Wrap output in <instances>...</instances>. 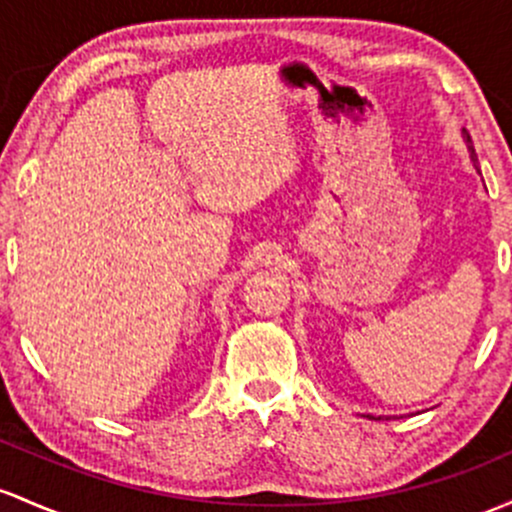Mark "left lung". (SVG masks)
<instances>
[{
	"label": "left lung",
	"mask_w": 512,
	"mask_h": 512,
	"mask_svg": "<svg viewBox=\"0 0 512 512\" xmlns=\"http://www.w3.org/2000/svg\"><path fill=\"white\" fill-rule=\"evenodd\" d=\"M462 136H464V143H466V150H469V157H471V162H474V167H476V162H479V157H476V150H474V145H471V136L466 131H462ZM476 170H479V167H476ZM369 420H381V415L379 418H374V415H367Z\"/></svg>",
	"instance_id": "left-lung-1"
}]
</instances>
